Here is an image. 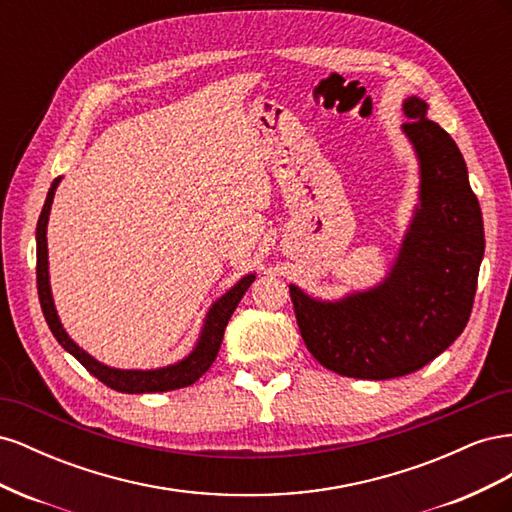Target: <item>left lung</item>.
Returning a JSON list of instances; mask_svg holds the SVG:
<instances>
[{
	"label": "left lung",
	"mask_w": 512,
	"mask_h": 512,
	"mask_svg": "<svg viewBox=\"0 0 512 512\" xmlns=\"http://www.w3.org/2000/svg\"><path fill=\"white\" fill-rule=\"evenodd\" d=\"M418 164V203L391 269L365 290L318 299L290 284L299 331L314 359L339 376L389 380L436 359L463 333L472 312L485 228L459 147L429 104H401Z\"/></svg>",
	"instance_id": "8db88e82"
}]
</instances>
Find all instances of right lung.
<instances>
[{
    "label": "right lung",
    "mask_w": 512,
    "mask_h": 512,
    "mask_svg": "<svg viewBox=\"0 0 512 512\" xmlns=\"http://www.w3.org/2000/svg\"><path fill=\"white\" fill-rule=\"evenodd\" d=\"M61 179L64 177H57L51 185L49 194H46L44 207H42L40 220H38V228H36V258H38L36 280H38L40 305H42V314L46 318V324H49V329L55 335L59 346L66 352H70L74 359L89 371L91 376H96L100 382L111 386V389H115L119 393H138V395L141 393H166V391H175V389H183V386L194 384L213 365L215 356H218L220 346H222L226 324H228L232 312L237 309L245 290L250 288L252 282L256 280V273L243 275L237 284H232L222 294V297H218L209 305L196 342H194L192 350L183 356V359L162 365V367H149V369H121V367L106 365V363L98 361L96 356H91L87 350H83L68 335L64 324H61V320H59L57 307L53 301L46 226H49L51 205H53L55 190L61 183Z\"/></svg>",
    "instance_id": "1"
}]
</instances>
